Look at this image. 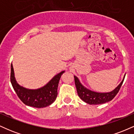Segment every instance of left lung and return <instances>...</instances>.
Here are the masks:
<instances>
[{"label": "left lung", "mask_w": 134, "mask_h": 134, "mask_svg": "<svg viewBox=\"0 0 134 134\" xmlns=\"http://www.w3.org/2000/svg\"><path fill=\"white\" fill-rule=\"evenodd\" d=\"M125 75L119 85L112 91L108 93H98L90 90L84 87L80 82L79 79L74 76L75 84H76L78 96L82 101L90 104H99L108 102L112 100L117 94L125 79Z\"/></svg>", "instance_id": "obj_1"}]
</instances>
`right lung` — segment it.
Here are the masks:
<instances>
[{"label":"right lung","instance_id":"right-lung-1","mask_svg":"<svg viewBox=\"0 0 134 134\" xmlns=\"http://www.w3.org/2000/svg\"><path fill=\"white\" fill-rule=\"evenodd\" d=\"M10 69V82L18 96L23 103L30 107L44 108L53 103L57 96L58 82L61 76L65 71H62L53 77L43 87L37 90H30L21 86L14 77L13 64Z\"/></svg>","mask_w":134,"mask_h":134}]
</instances>
